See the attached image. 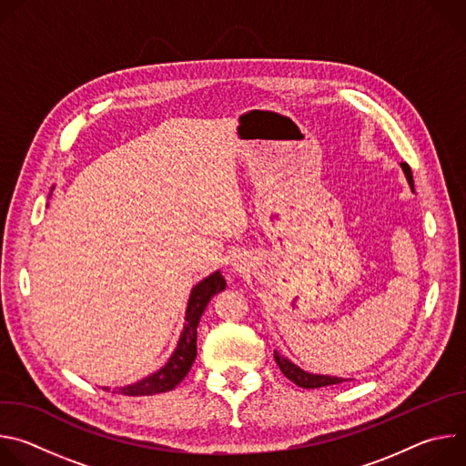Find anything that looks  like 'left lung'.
I'll use <instances>...</instances> for the list:
<instances>
[{
	"label": "left lung",
	"instance_id": "left-lung-1",
	"mask_svg": "<svg viewBox=\"0 0 466 466\" xmlns=\"http://www.w3.org/2000/svg\"><path fill=\"white\" fill-rule=\"evenodd\" d=\"M404 173H406V178L413 189V173H411V167L402 162L400 164ZM275 361L277 365L280 367V370L284 372V376L288 380H291L293 383H297L299 387H304V389H317V387H326V385H336V383H343V381H349L345 378H338V376H324V374H311V372H306L302 370L300 367H297L295 363H291L288 358L280 356L277 350H275Z\"/></svg>",
	"mask_w": 466,
	"mask_h": 466
}]
</instances>
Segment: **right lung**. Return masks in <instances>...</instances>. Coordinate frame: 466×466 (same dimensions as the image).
Returning a JSON list of instances; mask_svg holds the SVG:
<instances>
[{"label": "right lung", "instance_id": "obj_1", "mask_svg": "<svg viewBox=\"0 0 466 466\" xmlns=\"http://www.w3.org/2000/svg\"><path fill=\"white\" fill-rule=\"evenodd\" d=\"M225 288H227V282L219 271L212 273L203 282H198L191 289L187 308H186V324L180 334V339L177 343V349L167 360V363L155 374L132 385L119 387L117 390L127 396H149V394H158V392L175 389V385H178L186 378V374L189 372L195 361L198 320H201V315L208 306L210 299L219 291H223Z\"/></svg>", "mask_w": 466, "mask_h": 466}]
</instances>
